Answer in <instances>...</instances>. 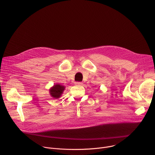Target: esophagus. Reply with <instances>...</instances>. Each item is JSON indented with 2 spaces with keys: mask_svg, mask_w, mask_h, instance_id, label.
I'll list each match as a JSON object with an SVG mask.
<instances>
[{
  "mask_svg": "<svg viewBox=\"0 0 155 155\" xmlns=\"http://www.w3.org/2000/svg\"><path fill=\"white\" fill-rule=\"evenodd\" d=\"M75 84H76V85L81 86V85H83V83H82L81 82H78V81H77V82H75Z\"/></svg>",
  "mask_w": 155,
  "mask_h": 155,
  "instance_id": "34e87169",
  "label": "esophagus"
}]
</instances>
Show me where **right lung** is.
I'll use <instances>...</instances> for the list:
<instances>
[{
    "instance_id": "add662e5",
    "label": "right lung",
    "mask_w": 155,
    "mask_h": 155,
    "mask_svg": "<svg viewBox=\"0 0 155 155\" xmlns=\"http://www.w3.org/2000/svg\"><path fill=\"white\" fill-rule=\"evenodd\" d=\"M65 87L63 85H60L59 84H56L54 85L52 87H51L49 92L50 95L55 98H58L61 96V94H63V91H64Z\"/></svg>"
}]
</instances>
